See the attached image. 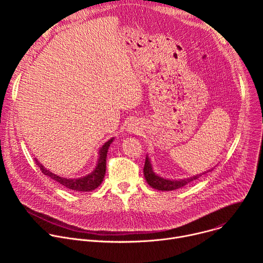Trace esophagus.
<instances>
[{"mask_svg": "<svg viewBox=\"0 0 263 263\" xmlns=\"http://www.w3.org/2000/svg\"><path fill=\"white\" fill-rule=\"evenodd\" d=\"M126 131L129 133V134H138L140 132V127L138 125V123L136 122H131L130 124H128L127 128H126Z\"/></svg>", "mask_w": 263, "mask_h": 263, "instance_id": "1", "label": "esophagus"}]
</instances>
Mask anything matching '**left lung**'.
Returning a JSON list of instances; mask_svg holds the SVG:
<instances>
[{
  "instance_id": "1",
  "label": "left lung",
  "mask_w": 263,
  "mask_h": 263,
  "mask_svg": "<svg viewBox=\"0 0 263 263\" xmlns=\"http://www.w3.org/2000/svg\"><path fill=\"white\" fill-rule=\"evenodd\" d=\"M212 170H213V167L202 173V174H198V175L190 177V178L167 179V178L160 177L158 174L155 173L152 162H151V159L148 158V155L146 154L144 167H143V175H144V179H145L146 183L151 186L152 189L157 190V191H162V192H170V191H175V190L181 189V187L197 180L201 176H203L207 173H210Z\"/></svg>"
}]
</instances>
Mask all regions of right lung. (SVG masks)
Masks as SVG:
<instances>
[{
    "mask_svg": "<svg viewBox=\"0 0 263 263\" xmlns=\"http://www.w3.org/2000/svg\"><path fill=\"white\" fill-rule=\"evenodd\" d=\"M115 140V137L110 138L109 140H107L99 149V158L96 164V167L93 168V171L89 174H87L86 176L80 177V178H65V177H60L54 173H52L51 171H49L48 168H46L39 160L35 158V161L37 163V165L40 166L41 171L48 177H50L51 179H53L54 181L60 183L61 185H63L64 187L68 190H72L76 192H91L93 190H96L98 186H100V184L103 182L104 177H105V173H106V157H107V152L108 148L110 146V144L112 143V141Z\"/></svg>",
    "mask_w": 263,
    "mask_h": 263,
    "instance_id": "obj_1",
    "label": "right lung"
}]
</instances>
